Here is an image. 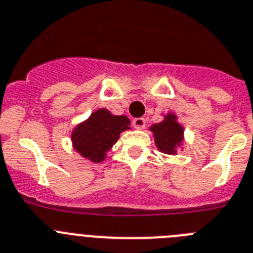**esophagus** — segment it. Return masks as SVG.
<instances>
[{"mask_svg":"<svg viewBox=\"0 0 253 253\" xmlns=\"http://www.w3.org/2000/svg\"><path fill=\"white\" fill-rule=\"evenodd\" d=\"M145 125H146V121H145V118H133L132 120V126L135 127V128L137 129H142L145 127Z\"/></svg>","mask_w":253,"mask_h":253,"instance_id":"1","label":"esophagus"}]
</instances>
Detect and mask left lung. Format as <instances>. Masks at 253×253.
<instances>
[{
  "mask_svg": "<svg viewBox=\"0 0 253 253\" xmlns=\"http://www.w3.org/2000/svg\"><path fill=\"white\" fill-rule=\"evenodd\" d=\"M150 131H153L158 149L166 154H174L183 137V127L175 121L174 114H167L166 120L153 125Z\"/></svg>",
  "mask_w": 253,
  "mask_h": 253,
  "instance_id": "8db88e82",
  "label": "left lung"
}]
</instances>
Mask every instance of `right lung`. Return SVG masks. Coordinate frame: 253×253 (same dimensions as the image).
I'll return each instance as SVG.
<instances>
[{
    "label": "right lung",
    "instance_id": "right-lung-1",
    "mask_svg": "<svg viewBox=\"0 0 253 253\" xmlns=\"http://www.w3.org/2000/svg\"><path fill=\"white\" fill-rule=\"evenodd\" d=\"M128 125L126 116H113L107 109H98L74 129L71 139L75 150L94 163H99L120 139V133L129 128Z\"/></svg>",
    "mask_w": 253,
    "mask_h": 253
}]
</instances>
